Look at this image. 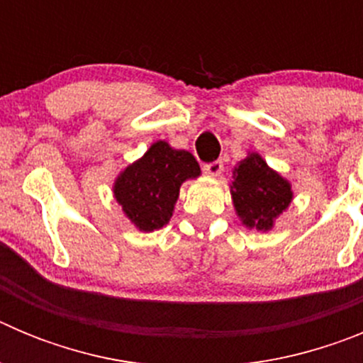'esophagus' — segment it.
I'll return each mask as SVG.
<instances>
[{"label":"esophagus","mask_w":363,"mask_h":363,"mask_svg":"<svg viewBox=\"0 0 363 363\" xmlns=\"http://www.w3.org/2000/svg\"><path fill=\"white\" fill-rule=\"evenodd\" d=\"M203 171L211 176H220L221 171H223V162L221 160H214L211 163H205Z\"/></svg>","instance_id":"esophagus-1"}]
</instances>
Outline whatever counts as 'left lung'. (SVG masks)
Segmentation results:
<instances>
[{
  "instance_id": "obj_1",
  "label": "left lung",
  "mask_w": 363,
  "mask_h": 363,
  "mask_svg": "<svg viewBox=\"0 0 363 363\" xmlns=\"http://www.w3.org/2000/svg\"><path fill=\"white\" fill-rule=\"evenodd\" d=\"M233 201L247 227L267 230L291 203V185L271 171L258 154H251L234 169Z\"/></svg>"
}]
</instances>
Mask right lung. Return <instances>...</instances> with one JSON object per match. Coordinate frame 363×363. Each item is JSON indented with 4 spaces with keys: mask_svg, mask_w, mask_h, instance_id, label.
<instances>
[{
    "mask_svg": "<svg viewBox=\"0 0 363 363\" xmlns=\"http://www.w3.org/2000/svg\"><path fill=\"white\" fill-rule=\"evenodd\" d=\"M198 174L200 165L191 152L158 142L118 176L114 196L138 229H160L171 220L179 185Z\"/></svg>",
    "mask_w": 363,
    "mask_h": 363,
    "instance_id": "add662e5",
    "label": "right lung"
}]
</instances>
